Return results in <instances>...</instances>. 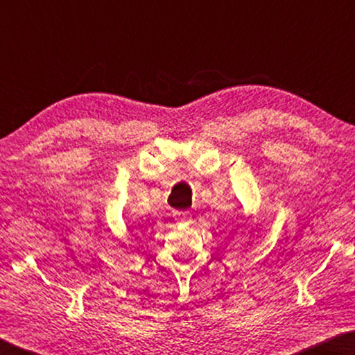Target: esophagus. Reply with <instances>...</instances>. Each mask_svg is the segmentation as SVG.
<instances>
[{"label":"esophagus","mask_w":355,"mask_h":355,"mask_svg":"<svg viewBox=\"0 0 355 355\" xmlns=\"http://www.w3.org/2000/svg\"><path fill=\"white\" fill-rule=\"evenodd\" d=\"M175 220L178 223H189L191 221V214L182 211V212H175Z\"/></svg>","instance_id":"esophagus-1"}]
</instances>
